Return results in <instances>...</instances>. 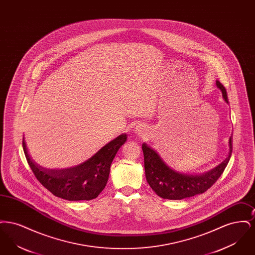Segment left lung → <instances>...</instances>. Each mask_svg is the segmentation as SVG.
Listing matches in <instances>:
<instances>
[{"instance_id":"1","label":"left lung","mask_w":255,"mask_h":255,"mask_svg":"<svg viewBox=\"0 0 255 255\" xmlns=\"http://www.w3.org/2000/svg\"><path fill=\"white\" fill-rule=\"evenodd\" d=\"M216 86L222 92V97L228 103L226 88L216 81ZM229 140V154L217 166L203 173H183L169 166L159 156L157 150L142 143L144 155V168L147 182L156 194L162 199L182 200L195 195L202 194L212 186L226 169L232 153V139Z\"/></svg>"}]
</instances>
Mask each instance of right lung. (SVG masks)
Segmentation results:
<instances>
[{"mask_svg": "<svg viewBox=\"0 0 255 255\" xmlns=\"http://www.w3.org/2000/svg\"><path fill=\"white\" fill-rule=\"evenodd\" d=\"M127 139L122 133L84 162L68 168H46L31 158L23 138V148L28 165L37 180L56 197L68 201H90L97 198L106 186L112 161Z\"/></svg>", "mask_w": 255, "mask_h": 255, "instance_id": "right-lung-1", "label": "right lung"}]
</instances>
